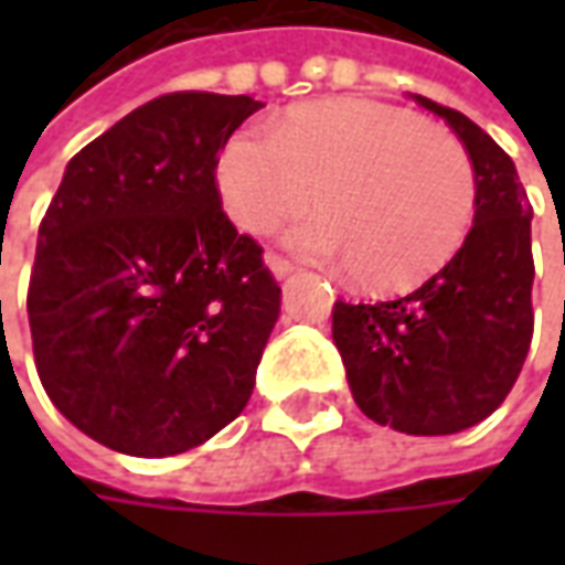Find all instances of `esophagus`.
<instances>
[{
	"label": "esophagus",
	"mask_w": 565,
	"mask_h": 565,
	"mask_svg": "<svg viewBox=\"0 0 565 565\" xmlns=\"http://www.w3.org/2000/svg\"><path fill=\"white\" fill-rule=\"evenodd\" d=\"M266 266H269L275 278H287V275H294L296 271L294 263H290L287 257H281V254H275V250H269V254H266Z\"/></svg>",
	"instance_id": "34e87169"
}]
</instances>
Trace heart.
Here are the masks:
<instances>
[{"mask_svg": "<svg viewBox=\"0 0 565 565\" xmlns=\"http://www.w3.org/2000/svg\"><path fill=\"white\" fill-rule=\"evenodd\" d=\"M223 214L247 235H269L318 196L323 214L294 245L344 259L351 278L399 290L448 263L475 221V166L448 129L399 105L327 99L269 127L245 124L214 160Z\"/></svg>", "mask_w": 565, "mask_h": 565, "instance_id": "obj_1", "label": "heart"}]
</instances>
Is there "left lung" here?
<instances>
[{"mask_svg":"<svg viewBox=\"0 0 565 565\" xmlns=\"http://www.w3.org/2000/svg\"><path fill=\"white\" fill-rule=\"evenodd\" d=\"M475 166L478 205L462 247L417 290L335 302L332 339L360 412L408 436H450L493 415L533 342V242L518 169L469 117L426 96Z\"/></svg>","mask_w":565,"mask_h":565,"instance_id":"left-lung-1","label":"left lung"}]
</instances>
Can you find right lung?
<instances>
[{
  "label": "right lung",
  "mask_w": 565,
  "mask_h": 565,
  "mask_svg": "<svg viewBox=\"0 0 565 565\" xmlns=\"http://www.w3.org/2000/svg\"><path fill=\"white\" fill-rule=\"evenodd\" d=\"M250 96L150 99L78 150L39 226L32 354L81 433L174 457L242 415L281 311L263 247L223 214L214 160Z\"/></svg>",
  "instance_id": "1"
}]
</instances>
